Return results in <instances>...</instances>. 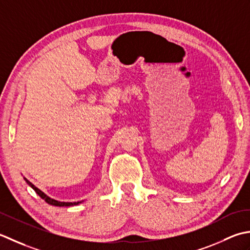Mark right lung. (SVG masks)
<instances>
[{
    "mask_svg": "<svg viewBox=\"0 0 250 250\" xmlns=\"http://www.w3.org/2000/svg\"><path fill=\"white\" fill-rule=\"evenodd\" d=\"M23 179H24V181L28 183V185L32 188V189L37 192V194L41 197V198H43V200L46 202L47 204H49V205H53V206H60V207H62V206H73V205H79V204H81L82 203L83 201H81V202H60V201H57V200H54V198H52V197H49L48 195H46L45 194V193L43 192V191H41L39 188H37L35 187L32 182H30L27 178H24L23 177Z\"/></svg>",
    "mask_w": 250,
    "mask_h": 250,
    "instance_id": "add662e5",
    "label": "right lung"
}]
</instances>
